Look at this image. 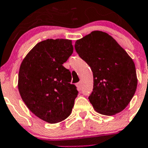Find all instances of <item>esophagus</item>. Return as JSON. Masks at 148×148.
Listing matches in <instances>:
<instances>
[{"instance_id": "1", "label": "esophagus", "mask_w": 148, "mask_h": 148, "mask_svg": "<svg viewBox=\"0 0 148 148\" xmlns=\"http://www.w3.org/2000/svg\"><path fill=\"white\" fill-rule=\"evenodd\" d=\"M77 87L78 90H79V91H80L82 88V82H79V83H77Z\"/></svg>"}]
</instances>
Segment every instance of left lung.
Masks as SVG:
<instances>
[{
    "instance_id": "8db88e82",
    "label": "left lung",
    "mask_w": 148,
    "mask_h": 148,
    "mask_svg": "<svg viewBox=\"0 0 148 148\" xmlns=\"http://www.w3.org/2000/svg\"><path fill=\"white\" fill-rule=\"evenodd\" d=\"M74 47L93 73V91L88 100L95 111L113 115L124 110L137 87L136 67L127 53L102 31L77 40Z\"/></svg>"
}]
</instances>
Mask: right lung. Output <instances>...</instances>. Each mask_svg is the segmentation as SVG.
Returning <instances> with one entry per match:
<instances>
[{"label": "right lung", "instance_id": "obj_1", "mask_svg": "<svg viewBox=\"0 0 148 148\" xmlns=\"http://www.w3.org/2000/svg\"><path fill=\"white\" fill-rule=\"evenodd\" d=\"M72 53L71 40L47 39L38 42L21 64V97L34 115L51 124L70 115L78 95L70 83V71L62 65Z\"/></svg>", "mask_w": 148, "mask_h": 148}]
</instances>
